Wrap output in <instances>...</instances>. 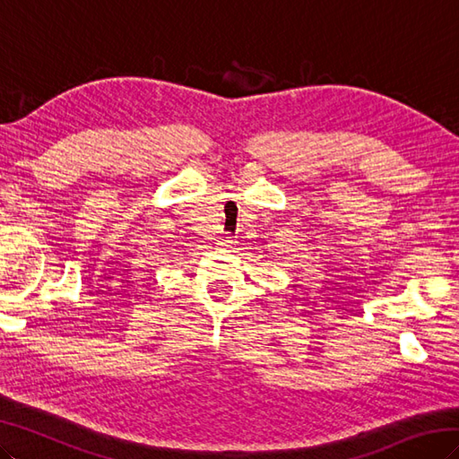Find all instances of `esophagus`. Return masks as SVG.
I'll return each instance as SVG.
<instances>
[{
  "mask_svg": "<svg viewBox=\"0 0 459 459\" xmlns=\"http://www.w3.org/2000/svg\"><path fill=\"white\" fill-rule=\"evenodd\" d=\"M220 243H221V245H226V247H228V245H231V243H233V238H231V236H223Z\"/></svg>",
  "mask_w": 459,
  "mask_h": 459,
  "instance_id": "34e87169",
  "label": "esophagus"
}]
</instances>
